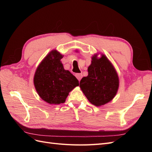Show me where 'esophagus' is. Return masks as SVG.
<instances>
[{"instance_id": "esophagus-1", "label": "esophagus", "mask_w": 152, "mask_h": 152, "mask_svg": "<svg viewBox=\"0 0 152 152\" xmlns=\"http://www.w3.org/2000/svg\"><path fill=\"white\" fill-rule=\"evenodd\" d=\"M75 77H76L77 79L79 80V81H80L82 78V73H76Z\"/></svg>"}]
</instances>
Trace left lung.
Wrapping results in <instances>:
<instances>
[{
  "label": "left lung",
  "instance_id": "left-lung-1",
  "mask_svg": "<svg viewBox=\"0 0 152 152\" xmlns=\"http://www.w3.org/2000/svg\"><path fill=\"white\" fill-rule=\"evenodd\" d=\"M88 75L80 82V87L89 102L102 106L110 102L118 88V77L113 66L104 55L92 58Z\"/></svg>",
  "mask_w": 152,
  "mask_h": 152
}]
</instances>
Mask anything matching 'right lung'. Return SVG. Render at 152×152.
<instances>
[{"label":"right lung","mask_w":152,"mask_h":152,"mask_svg":"<svg viewBox=\"0 0 152 152\" xmlns=\"http://www.w3.org/2000/svg\"><path fill=\"white\" fill-rule=\"evenodd\" d=\"M62 55L52 50L38 66L34 76V85L37 93L49 104L65 103L74 87L79 86V80L68 70H64L60 61Z\"/></svg>","instance_id":"1"}]
</instances>
